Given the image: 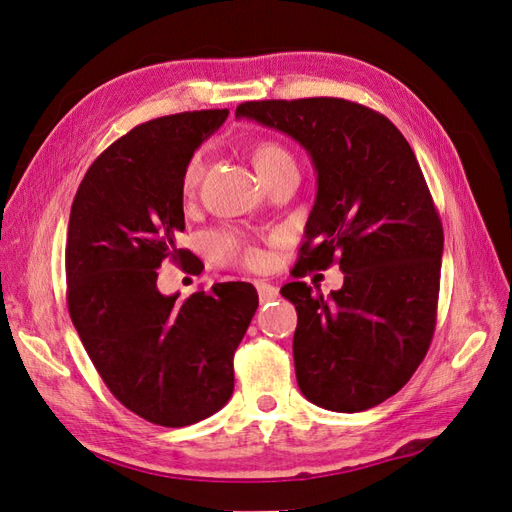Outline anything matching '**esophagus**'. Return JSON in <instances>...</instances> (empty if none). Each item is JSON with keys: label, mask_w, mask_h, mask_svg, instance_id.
I'll list each match as a JSON object with an SVG mask.
<instances>
[{"label": "esophagus", "mask_w": 512, "mask_h": 512, "mask_svg": "<svg viewBox=\"0 0 512 512\" xmlns=\"http://www.w3.org/2000/svg\"><path fill=\"white\" fill-rule=\"evenodd\" d=\"M255 287H257V294H259L261 305L270 303V300H277V298H279V290H277V287L266 283V281H255Z\"/></svg>", "instance_id": "esophagus-1"}]
</instances>
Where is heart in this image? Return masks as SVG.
Instances as JSON below:
<instances>
[{"mask_svg": "<svg viewBox=\"0 0 512 512\" xmlns=\"http://www.w3.org/2000/svg\"><path fill=\"white\" fill-rule=\"evenodd\" d=\"M251 160L257 170L261 181H270L281 173H296V160L294 155L287 151L283 144L274 140H257L251 149ZM207 170L205 155L201 151L192 153L186 164L181 168V194L186 201H192L196 192H199L203 177ZM207 253L216 264L220 266H242V268H259L264 264V255H261L259 248L246 238V235L233 231V229H222L209 233L205 238Z\"/></svg>", "mask_w": 512, "mask_h": 512, "instance_id": "obj_1", "label": "heart"}]
</instances>
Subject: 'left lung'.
Wrapping results in <instances>:
<instances>
[{"instance_id": "left-lung-1", "label": "left lung", "mask_w": 512, "mask_h": 512, "mask_svg": "<svg viewBox=\"0 0 512 512\" xmlns=\"http://www.w3.org/2000/svg\"><path fill=\"white\" fill-rule=\"evenodd\" d=\"M235 116L292 136L316 166L294 277L344 272L326 298L303 281L281 287L298 313V387L322 409H372L409 383L437 326L443 227L411 144L381 112L337 97L246 101Z\"/></svg>"}]
</instances>
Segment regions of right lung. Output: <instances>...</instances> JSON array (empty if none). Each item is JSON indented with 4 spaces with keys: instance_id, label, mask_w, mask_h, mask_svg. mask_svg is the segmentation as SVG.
Wrapping results in <instances>:
<instances>
[{
    "instance_id": "right-lung-1",
    "label": "right lung",
    "mask_w": 512,
    "mask_h": 512,
    "mask_svg": "<svg viewBox=\"0 0 512 512\" xmlns=\"http://www.w3.org/2000/svg\"><path fill=\"white\" fill-rule=\"evenodd\" d=\"M229 110L160 116L112 142L90 164L71 205L67 305L103 383L131 413L181 428L214 415L233 393V355L259 298L251 283L164 296L157 270L177 246L181 168Z\"/></svg>"
}]
</instances>
